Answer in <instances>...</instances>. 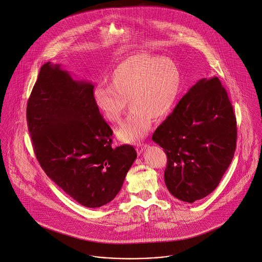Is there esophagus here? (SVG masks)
Returning <instances> with one entry per match:
<instances>
[{"label": "esophagus", "instance_id": "34e87169", "mask_svg": "<svg viewBox=\"0 0 262 262\" xmlns=\"http://www.w3.org/2000/svg\"><path fill=\"white\" fill-rule=\"evenodd\" d=\"M147 146H148V145H147V144H143V143H142V144H137V153H138V154H140V153H141V152H142V151H143V150L145 149V148H146V147H147Z\"/></svg>", "mask_w": 262, "mask_h": 262}]
</instances>
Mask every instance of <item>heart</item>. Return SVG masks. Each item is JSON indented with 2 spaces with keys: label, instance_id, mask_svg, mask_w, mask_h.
<instances>
[{
  "label": "heart",
  "instance_id": "b5f03b06",
  "mask_svg": "<svg viewBox=\"0 0 262 262\" xmlns=\"http://www.w3.org/2000/svg\"><path fill=\"white\" fill-rule=\"evenodd\" d=\"M110 83L100 82L93 91V101L103 117L117 124L127 102L132 108L117 136L126 142L144 137L152 120L167 118L177 104L182 90V74L169 58L137 53L116 64Z\"/></svg>",
  "mask_w": 262,
  "mask_h": 262
}]
</instances>
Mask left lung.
Instances as JSON below:
<instances>
[{"label":"left lung","instance_id":"left-lung-1","mask_svg":"<svg viewBox=\"0 0 262 262\" xmlns=\"http://www.w3.org/2000/svg\"><path fill=\"white\" fill-rule=\"evenodd\" d=\"M167 155L164 181L178 200L192 203L218 187L233 160L237 121L218 77L201 78L152 136Z\"/></svg>","mask_w":262,"mask_h":262}]
</instances>
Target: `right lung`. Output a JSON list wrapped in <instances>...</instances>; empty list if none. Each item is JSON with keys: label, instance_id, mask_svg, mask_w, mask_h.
<instances>
[{"label": "right lung", "instance_id": "add662e5", "mask_svg": "<svg viewBox=\"0 0 262 262\" xmlns=\"http://www.w3.org/2000/svg\"><path fill=\"white\" fill-rule=\"evenodd\" d=\"M93 88L60 64L40 69L27 102L28 130L46 174L79 204L112 201L137 158L132 145L112 147V128L94 105Z\"/></svg>", "mask_w": 262, "mask_h": 262}]
</instances>
